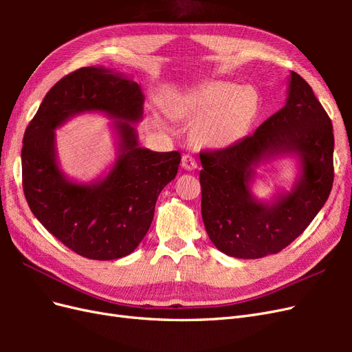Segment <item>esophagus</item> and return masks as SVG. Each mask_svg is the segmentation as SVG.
<instances>
[{"label": "esophagus", "mask_w": 352, "mask_h": 352, "mask_svg": "<svg viewBox=\"0 0 352 352\" xmlns=\"http://www.w3.org/2000/svg\"><path fill=\"white\" fill-rule=\"evenodd\" d=\"M197 160H195V157L194 155H190V154H185L184 157H182V167L184 168H186V170H194V168H197Z\"/></svg>", "instance_id": "34e87169"}]
</instances>
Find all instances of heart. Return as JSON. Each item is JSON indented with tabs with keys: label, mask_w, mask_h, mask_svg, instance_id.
Segmentation results:
<instances>
[{
	"label": "heart",
	"mask_w": 352,
	"mask_h": 352,
	"mask_svg": "<svg viewBox=\"0 0 352 352\" xmlns=\"http://www.w3.org/2000/svg\"><path fill=\"white\" fill-rule=\"evenodd\" d=\"M258 94L252 87L211 80L182 94L175 101L176 119L197 122L194 140L204 146H228L248 132L258 113Z\"/></svg>",
	"instance_id": "heart-1"
}]
</instances>
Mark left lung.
Returning a JSON list of instances; mask_svg holds the SVG:
<instances>
[{"mask_svg":"<svg viewBox=\"0 0 352 352\" xmlns=\"http://www.w3.org/2000/svg\"><path fill=\"white\" fill-rule=\"evenodd\" d=\"M333 126L300 74L291 72L285 107L254 135L199 153L201 214L208 238L230 257L261 258L286 248L310 225L333 184ZM300 157L302 173L289 193L272 203L250 194L254 168L279 155Z\"/></svg>","mask_w":352,"mask_h":352,"instance_id":"1","label":"left lung"}]
</instances>
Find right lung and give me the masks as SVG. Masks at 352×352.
Segmentation results:
<instances>
[{"label":"right lung","instance_id":"obj_1","mask_svg":"<svg viewBox=\"0 0 352 352\" xmlns=\"http://www.w3.org/2000/svg\"><path fill=\"white\" fill-rule=\"evenodd\" d=\"M141 87L122 73L82 67L60 79L26 127L23 192L51 235L91 260H116L135 251L154 217L157 198L177 175L180 153H155L138 144L131 123L144 113ZM100 111L115 119L118 158L91 184L69 181L56 163L54 131L70 116Z\"/></svg>","mask_w":352,"mask_h":352}]
</instances>
